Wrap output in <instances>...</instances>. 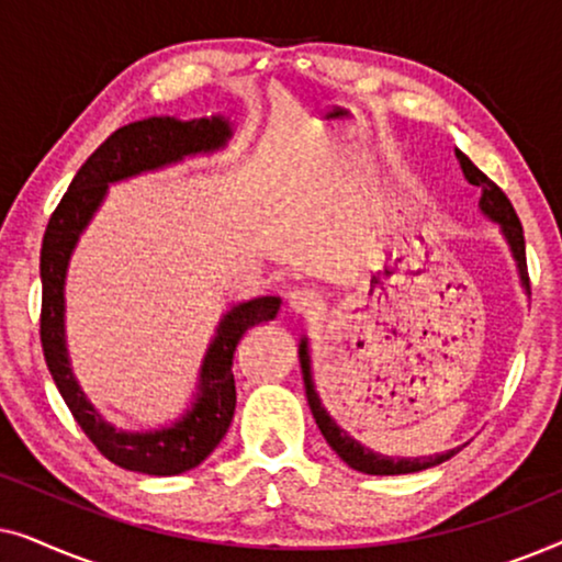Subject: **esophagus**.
Returning <instances> with one entry per match:
<instances>
[{
  "mask_svg": "<svg viewBox=\"0 0 562 562\" xmlns=\"http://www.w3.org/2000/svg\"><path fill=\"white\" fill-rule=\"evenodd\" d=\"M322 296L314 294L310 289H294L289 294V310L294 314H302V317H312V314L322 312Z\"/></svg>",
  "mask_w": 562,
  "mask_h": 562,
  "instance_id": "obj_1",
  "label": "esophagus"
}]
</instances>
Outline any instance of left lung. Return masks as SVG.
<instances>
[{"label": "left lung", "instance_id": "8db88e82", "mask_svg": "<svg viewBox=\"0 0 562 562\" xmlns=\"http://www.w3.org/2000/svg\"><path fill=\"white\" fill-rule=\"evenodd\" d=\"M456 156L460 160V168H463V176L468 183L481 189V212L486 214L491 222H498L502 227V235L509 243L512 256L517 260V271H519V281L525 291L529 294V273H527V256H525V233H521V222L514 212V206L502 189L496 187L494 181L488 179L486 173L479 171L473 166V160L465 156V153L456 150ZM299 363H302V375H304V389H306V402H310V409L314 414V422H317L319 432L325 435V440L329 448H333L337 456H340L345 463H348L352 471L368 473V475H402V473H417L425 471V468L440 465L445 460H450L460 448H452L448 452H440V456H427V458H389L381 456V452H373L360 445L358 440L345 432V429L337 427V422L329 417L325 406L319 402L317 389H314V379H312V358H310V345H306V337H302L299 342Z\"/></svg>", "mask_w": 562, "mask_h": 562}]
</instances>
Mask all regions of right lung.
<instances>
[{
	"label": "right lung",
	"mask_w": 562,
	"mask_h": 562,
	"mask_svg": "<svg viewBox=\"0 0 562 562\" xmlns=\"http://www.w3.org/2000/svg\"><path fill=\"white\" fill-rule=\"evenodd\" d=\"M233 125L222 114L199 120L148 117L114 130L74 176L71 187L50 214L41 248V342L48 371L74 419L97 450L125 471L148 475H179L196 468L225 437L235 414L233 358L245 329L276 317L281 299L258 296L240 302L220 319L199 371L196 396L187 412L168 427L127 432L110 425L74 379L66 350V271L79 237L104 202L110 183L158 171L187 156L222 150Z\"/></svg>",
	"instance_id": "1"
}]
</instances>
